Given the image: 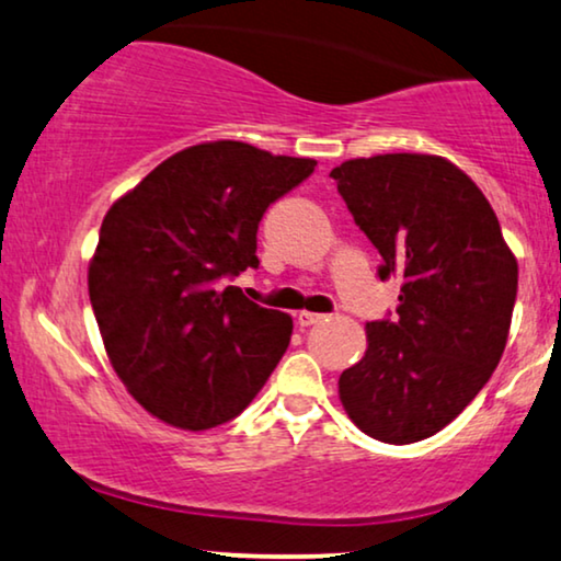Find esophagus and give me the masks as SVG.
Segmentation results:
<instances>
[{"label":"esophagus","mask_w":561,"mask_h":561,"mask_svg":"<svg viewBox=\"0 0 561 561\" xmlns=\"http://www.w3.org/2000/svg\"><path fill=\"white\" fill-rule=\"evenodd\" d=\"M320 320H325V314L307 312V310H302V312L297 314V325H299V328H310V325H314V322H320Z\"/></svg>","instance_id":"1"}]
</instances>
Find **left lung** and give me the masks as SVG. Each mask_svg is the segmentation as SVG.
I'll return each instance as SVG.
<instances>
[{"label":"left lung","instance_id":"obj_1","mask_svg":"<svg viewBox=\"0 0 561 561\" xmlns=\"http://www.w3.org/2000/svg\"><path fill=\"white\" fill-rule=\"evenodd\" d=\"M337 193L399 277L397 318L366 325L337 393L368 437L409 445L447 427L506 348L518 264L491 203L437 154H376L335 168Z\"/></svg>","mask_w":561,"mask_h":561}]
</instances>
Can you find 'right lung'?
<instances>
[{"instance_id":"add662e5","label":"right lung","mask_w":561,"mask_h":561,"mask_svg":"<svg viewBox=\"0 0 561 561\" xmlns=\"http://www.w3.org/2000/svg\"><path fill=\"white\" fill-rule=\"evenodd\" d=\"M314 164L247 141H203L108 208L89 264L93 314L116 376L160 422L218 427L277 368L291 318L220 277L256 270L259 220Z\"/></svg>"}]
</instances>
